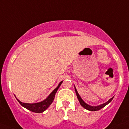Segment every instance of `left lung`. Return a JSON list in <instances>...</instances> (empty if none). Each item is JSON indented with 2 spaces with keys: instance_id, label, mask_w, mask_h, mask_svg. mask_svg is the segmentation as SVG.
<instances>
[{
  "instance_id": "8db88e82",
  "label": "left lung",
  "mask_w": 129,
  "mask_h": 129,
  "mask_svg": "<svg viewBox=\"0 0 129 129\" xmlns=\"http://www.w3.org/2000/svg\"><path fill=\"white\" fill-rule=\"evenodd\" d=\"M74 88H75V91H76V95H77V99H78V100H79V103H80L81 105L83 107H84L85 109H87V110H90V111H96V110H100V109H101L102 108H103L104 107H105L107 105L109 104L110 101L112 100V99L114 98V97H112V98H110V100H108L107 102L103 103V104L100 105H98V106L90 105H88V104H87L86 103H85V101L82 100V98L80 97L79 94H78V92H77V90H76V86H74Z\"/></svg>"
}]
</instances>
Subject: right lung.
Masks as SVG:
<instances>
[{"label":"right lung","instance_id":"1","mask_svg":"<svg viewBox=\"0 0 129 129\" xmlns=\"http://www.w3.org/2000/svg\"><path fill=\"white\" fill-rule=\"evenodd\" d=\"M62 81L59 83V84L58 85V86H57V88H55L51 92V94H50L45 100H43V101H40V102H38V103H22V102H21L20 100H18L17 98H16V99L17 100V101H19V103H20L22 107L26 108V109H28V110H30V111L33 112H35V113H41V112H43L44 110H46V109L50 107V105L52 104L53 100H54L55 98V95L57 91V90L59 89V88L60 87V86L61 85Z\"/></svg>","mask_w":129,"mask_h":129}]
</instances>
